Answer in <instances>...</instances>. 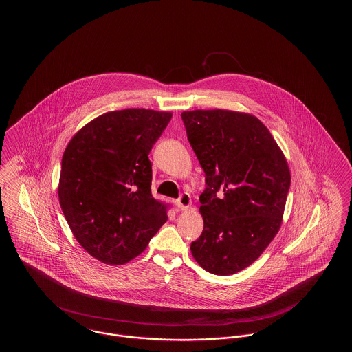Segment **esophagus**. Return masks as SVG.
Here are the masks:
<instances>
[{
    "instance_id": "esophagus-1",
    "label": "esophagus",
    "mask_w": 352,
    "mask_h": 352,
    "mask_svg": "<svg viewBox=\"0 0 352 352\" xmlns=\"http://www.w3.org/2000/svg\"><path fill=\"white\" fill-rule=\"evenodd\" d=\"M177 206L181 210H188L191 207V195L188 192H184L178 199H177Z\"/></svg>"
}]
</instances>
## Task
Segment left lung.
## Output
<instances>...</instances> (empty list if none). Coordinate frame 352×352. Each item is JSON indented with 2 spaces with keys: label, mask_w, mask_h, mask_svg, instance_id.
I'll use <instances>...</instances> for the list:
<instances>
[{
  "label": "left lung",
  "mask_w": 352,
  "mask_h": 352,
  "mask_svg": "<svg viewBox=\"0 0 352 352\" xmlns=\"http://www.w3.org/2000/svg\"><path fill=\"white\" fill-rule=\"evenodd\" d=\"M187 138L206 174L203 232L191 254L212 274L250 267L278 232L290 170L268 128L253 115L227 109L182 112Z\"/></svg>",
  "instance_id": "left-lung-1"
}]
</instances>
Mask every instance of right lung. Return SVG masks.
<instances>
[{
    "mask_svg": "<svg viewBox=\"0 0 352 352\" xmlns=\"http://www.w3.org/2000/svg\"><path fill=\"white\" fill-rule=\"evenodd\" d=\"M171 112L132 108L94 118L62 158L58 197L79 244L104 264H125L146 250L168 220L151 191L153 145Z\"/></svg>",
    "mask_w": 352,
    "mask_h": 352,
    "instance_id": "obj_1",
    "label": "right lung"
}]
</instances>
